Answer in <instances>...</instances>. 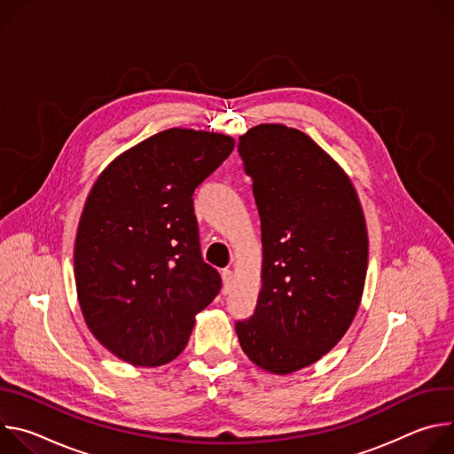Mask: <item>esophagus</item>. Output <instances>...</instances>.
Listing matches in <instances>:
<instances>
[{
	"label": "esophagus",
	"instance_id": "34e87169",
	"mask_svg": "<svg viewBox=\"0 0 454 454\" xmlns=\"http://www.w3.org/2000/svg\"><path fill=\"white\" fill-rule=\"evenodd\" d=\"M223 282H224V293H230L231 284H233V271L231 270L223 271Z\"/></svg>",
	"mask_w": 454,
	"mask_h": 454
}]
</instances>
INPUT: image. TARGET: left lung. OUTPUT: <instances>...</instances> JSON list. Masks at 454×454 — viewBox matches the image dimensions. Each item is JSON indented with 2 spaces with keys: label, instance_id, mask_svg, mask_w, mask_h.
I'll use <instances>...</instances> for the list:
<instances>
[{
  "label": "left lung",
  "instance_id": "8db88e82",
  "mask_svg": "<svg viewBox=\"0 0 454 454\" xmlns=\"http://www.w3.org/2000/svg\"><path fill=\"white\" fill-rule=\"evenodd\" d=\"M262 228V291L235 331L244 354L286 375L316 363L348 331L368 264L357 193L298 129L256 125L239 138Z\"/></svg>",
  "mask_w": 454,
  "mask_h": 454
}]
</instances>
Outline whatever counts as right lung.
Masks as SVG:
<instances>
[{
    "label": "right lung",
    "mask_w": 454,
    "mask_h": 454,
    "mask_svg": "<svg viewBox=\"0 0 454 454\" xmlns=\"http://www.w3.org/2000/svg\"><path fill=\"white\" fill-rule=\"evenodd\" d=\"M233 138L167 129L97 179L75 240V284L93 336L137 366L176 359L193 316L221 291L203 261L193 192L231 154Z\"/></svg>",
    "instance_id": "1"
}]
</instances>
